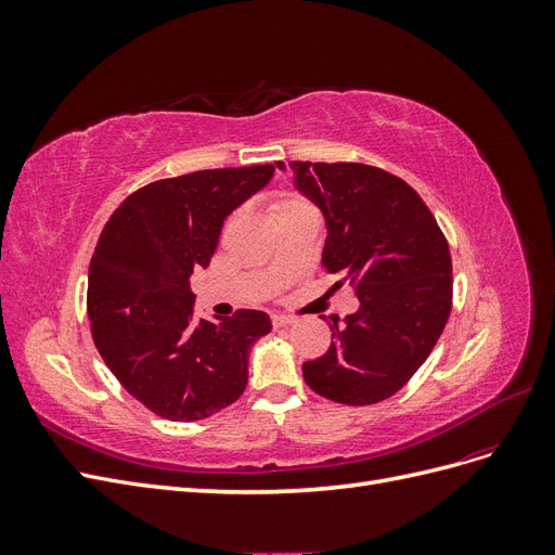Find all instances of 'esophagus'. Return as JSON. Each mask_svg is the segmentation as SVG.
<instances>
[{
	"label": "esophagus",
	"instance_id": "1",
	"mask_svg": "<svg viewBox=\"0 0 555 555\" xmlns=\"http://www.w3.org/2000/svg\"><path fill=\"white\" fill-rule=\"evenodd\" d=\"M294 322H296L294 317H287V314H273V326H275V328L289 326V324H294Z\"/></svg>",
	"mask_w": 555,
	"mask_h": 555
}]
</instances>
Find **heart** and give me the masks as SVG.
<instances>
[{"label": "heart", "instance_id": "obj_1", "mask_svg": "<svg viewBox=\"0 0 555 555\" xmlns=\"http://www.w3.org/2000/svg\"><path fill=\"white\" fill-rule=\"evenodd\" d=\"M304 210H314V208L308 204L306 198H300V196H282L271 206V212H273L275 220H280V217L294 215V212H304Z\"/></svg>", "mask_w": 555, "mask_h": 555}]
</instances>
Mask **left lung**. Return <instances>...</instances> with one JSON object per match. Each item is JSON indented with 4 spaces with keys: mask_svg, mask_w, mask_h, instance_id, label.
I'll list each match as a JSON object with an SVG mask.
<instances>
[{
    "mask_svg": "<svg viewBox=\"0 0 555 555\" xmlns=\"http://www.w3.org/2000/svg\"><path fill=\"white\" fill-rule=\"evenodd\" d=\"M292 169L296 190L324 212L326 273L361 300L343 324L333 319V343L304 363V377L328 400L373 405L410 382L444 331L449 243L422 196L389 171L357 162H292Z\"/></svg>",
    "mask_w": 555,
    "mask_h": 555,
    "instance_id": "obj_1",
    "label": "left lung"
}]
</instances>
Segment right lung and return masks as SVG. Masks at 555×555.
Listing matches in <instances>:
<instances>
[{"mask_svg":"<svg viewBox=\"0 0 555 555\" xmlns=\"http://www.w3.org/2000/svg\"><path fill=\"white\" fill-rule=\"evenodd\" d=\"M273 164L164 178L115 208L88 273L99 354L125 389L169 422H198L236 402L247 354L271 319L238 310L194 319L190 278L206 268L227 217L273 178Z\"/></svg>","mask_w":555,"mask_h":555,"instance_id":"1","label":"right lung"}]
</instances>
